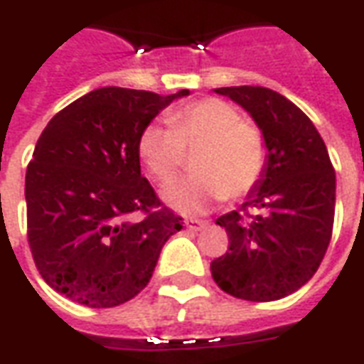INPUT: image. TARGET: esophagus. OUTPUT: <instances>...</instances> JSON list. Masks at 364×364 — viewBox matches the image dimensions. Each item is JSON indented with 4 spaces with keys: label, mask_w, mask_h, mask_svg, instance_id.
<instances>
[{
    "label": "esophagus",
    "mask_w": 364,
    "mask_h": 364,
    "mask_svg": "<svg viewBox=\"0 0 364 364\" xmlns=\"http://www.w3.org/2000/svg\"><path fill=\"white\" fill-rule=\"evenodd\" d=\"M206 224H208V222L198 220V218H187V220H185V226L189 230H193V232H200L203 228H206Z\"/></svg>",
    "instance_id": "34e87169"
}]
</instances>
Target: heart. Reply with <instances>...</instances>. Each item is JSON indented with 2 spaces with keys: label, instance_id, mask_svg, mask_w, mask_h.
Instances as JSON below:
<instances>
[{
  "label": "heart",
  "instance_id": "1",
  "mask_svg": "<svg viewBox=\"0 0 364 364\" xmlns=\"http://www.w3.org/2000/svg\"><path fill=\"white\" fill-rule=\"evenodd\" d=\"M169 127L150 122L138 136V154L158 183L181 171L191 156L195 173L171 183L164 200L181 214H200L222 198H240L259 183L267 144L257 127L216 97L198 99L169 112Z\"/></svg>",
  "mask_w": 364,
  "mask_h": 364
}]
</instances>
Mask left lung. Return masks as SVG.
<instances>
[{
    "label": "left lung",
    "mask_w": 364,
    "mask_h": 364,
    "mask_svg": "<svg viewBox=\"0 0 364 364\" xmlns=\"http://www.w3.org/2000/svg\"><path fill=\"white\" fill-rule=\"evenodd\" d=\"M252 114L267 144V166L247 193L245 216L232 210L216 224L228 252L210 263L224 292L271 302L310 281L326 255L336 214V171L312 120L267 87H218ZM247 208L258 213L250 215Z\"/></svg>",
    "instance_id": "left-lung-1"
}]
</instances>
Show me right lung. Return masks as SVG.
Returning <instances> with one entry per match:
<instances>
[{
  "instance_id": "1",
  "label": "right lung",
  "mask_w": 364,
  "mask_h": 364,
  "mask_svg": "<svg viewBox=\"0 0 364 364\" xmlns=\"http://www.w3.org/2000/svg\"><path fill=\"white\" fill-rule=\"evenodd\" d=\"M185 95L101 87L43 130L25 177L27 236L38 273L62 296L112 308L150 282L183 226L140 173L138 136Z\"/></svg>"
}]
</instances>
